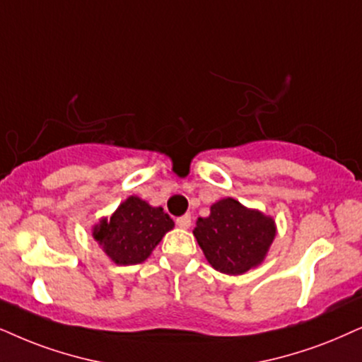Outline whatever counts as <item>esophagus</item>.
Here are the masks:
<instances>
[{
  "label": "esophagus",
  "instance_id": "1",
  "mask_svg": "<svg viewBox=\"0 0 362 362\" xmlns=\"http://www.w3.org/2000/svg\"><path fill=\"white\" fill-rule=\"evenodd\" d=\"M175 222H177V226L180 227V228H189V227H190V223H192V217H190V214L182 215V217H178Z\"/></svg>",
  "mask_w": 362,
  "mask_h": 362
}]
</instances>
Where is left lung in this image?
<instances>
[{
	"instance_id": "1",
	"label": "left lung",
	"mask_w": 362,
	"mask_h": 362,
	"mask_svg": "<svg viewBox=\"0 0 362 362\" xmlns=\"http://www.w3.org/2000/svg\"><path fill=\"white\" fill-rule=\"evenodd\" d=\"M194 235L215 271L239 276L262 262L276 223L228 197L210 207L209 217L197 218Z\"/></svg>"
}]
</instances>
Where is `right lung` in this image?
Segmentation results:
<instances>
[{
	"instance_id": "obj_1",
	"label": "right lung",
	"mask_w": 362,
	"mask_h": 362,
	"mask_svg": "<svg viewBox=\"0 0 362 362\" xmlns=\"http://www.w3.org/2000/svg\"><path fill=\"white\" fill-rule=\"evenodd\" d=\"M173 221L162 207H150L139 197H128L117 212L95 227L93 237L113 262L134 265L152 254Z\"/></svg>"
}]
</instances>
